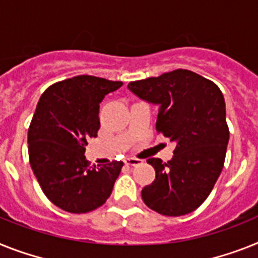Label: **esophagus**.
I'll list each match as a JSON object with an SVG mask.
<instances>
[{"mask_svg":"<svg viewBox=\"0 0 258 258\" xmlns=\"http://www.w3.org/2000/svg\"><path fill=\"white\" fill-rule=\"evenodd\" d=\"M124 162L127 164V165L135 166V165H139V164H142V160L135 159V157H127V159L124 160Z\"/></svg>","mask_w":258,"mask_h":258,"instance_id":"34e87169","label":"esophagus"}]
</instances>
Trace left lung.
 <instances>
[{
    "label": "left lung",
    "mask_w": 258,
    "mask_h": 258,
    "mask_svg": "<svg viewBox=\"0 0 258 258\" xmlns=\"http://www.w3.org/2000/svg\"><path fill=\"white\" fill-rule=\"evenodd\" d=\"M128 89L159 106L156 131L176 144L168 162L147 160L156 178L143 187V201L161 215L191 213L206 201L224 165L229 131L220 89L187 69L130 82Z\"/></svg>",
    "instance_id": "1"
}]
</instances>
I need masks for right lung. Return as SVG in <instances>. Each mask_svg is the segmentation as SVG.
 Returning a JSON list of instances; mask_svg holds the SVG:
<instances>
[{"label":"right lung","mask_w":258,"mask_h":258,"mask_svg":"<svg viewBox=\"0 0 258 258\" xmlns=\"http://www.w3.org/2000/svg\"><path fill=\"white\" fill-rule=\"evenodd\" d=\"M123 85L94 76H76L49 86L29 128L32 172L45 197L73 214L98 209L118 178L122 161L89 166L85 147L99 130V103Z\"/></svg>","instance_id":"obj_1"}]
</instances>
